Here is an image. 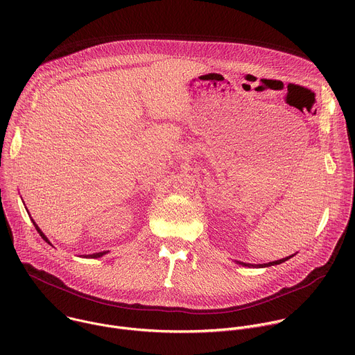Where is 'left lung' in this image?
<instances>
[{
	"label": "left lung",
	"mask_w": 355,
	"mask_h": 355,
	"mask_svg": "<svg viewBox=\"0 0 355 355\" xmlns=\"http://www.w3.org/2000/svg\"><path fill=\"white\" fill-rule=\"evenodd\" d=\"M295 254L289 256V257H285V259H281V260H277V261H271V263H267V264H247V263H241V261H236L239 266H243V267H248V268H266V267H271V266H278V264H282L285 263L286 260H289L291 257H293Z\"/></svg>",
	"instance_id": "1"
}]
</instances>
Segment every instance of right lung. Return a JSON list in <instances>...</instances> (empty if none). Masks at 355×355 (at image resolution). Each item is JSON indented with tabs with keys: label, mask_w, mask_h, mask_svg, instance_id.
I'll return each instance as SVG.
<instances>
[{
	"label": "right lung",
	"mask_w": 355,
	"mask_h": 355,
	"mask_svg": "<svg viewBox=\"0 0 355 355\" xmlns=\"http://www.w3.org/2000/svg\"><path fill=\"white\" fill-rule=\"evenodd\" d=\"M32 222H33V225H35V227H36L37 233H39V234L42 236V239H43V240H44L46 243H49L50 245H52V243H50V241H49V239H47V237L44 236V233H43V232H42V230L39 229V226H37V225L35 223V220H32ZM107 252H108V251H101V252H94V254H87V256H84V257H85V259H99V257H103V256H105V254H107Z\"/></svg>",
	"instance_id": "obj_1"
}]
</instances>
